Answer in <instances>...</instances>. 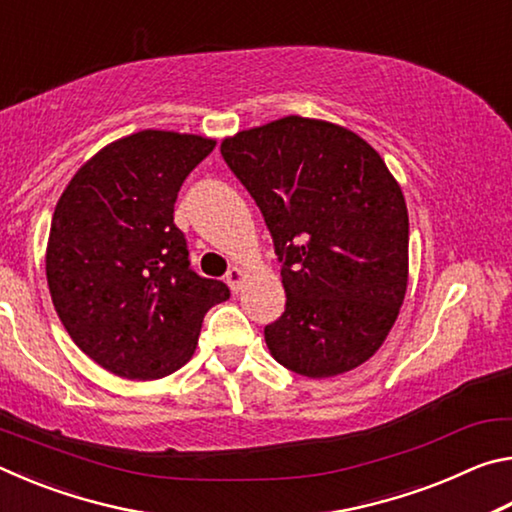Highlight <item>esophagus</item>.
<instances>
[{"label":"esophagus","mask_w":512,"mask_h":512,"mask_svg":"<svg viewBox=\"0 0 512 512\" xmlns=\"http://www.w3.org/2000/svg\"><path fill=\"white\" fill-rule=\"evenodd\" d=\"M244 277H246V273L241 271V268H237V266H232L230 271L225 273V282H228V287L232 289V293H239L241 282H244Z\"/></svg>","instance_id":"obj_1"}]
</instances>
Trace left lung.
Listing matches in <instances>:
<instances>
[{
    "instance_id": "8db88e82",
    "label": "left lung",
    "mask_w": 512,
    "mask_h": 512,
    "mask_svg": "<svg viewBox=\"0 0 512 512\" xmlns=\"http://www.w3.org/2000/svg\"><path fill=\"white\" fill-rule=\"evenodd\" d=\"M282 262L287 307L264 327L273 359L311 379L361 366L409 282V212L386 162L348 128L282 117L221 142Z\"/></svg>"
}]
</instances>
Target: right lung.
I'll return each mask as SVG.
<instances>
[{"label": "right lung", "instance_id": "right-lung-1", "mask_svg": "<svg viewBox=\"0 0 512 512\" xmlns=\"http://www.w3.org/2000/svg\"><path fill=\"white\" fill-rule=\"evenodd\" d=\"M216 146L210 137L140 131L69 180L51 219L47 282L72 341L124 379L167 377L192 359L207 309L230 298L189 268L173 205Z\"/></svg>", "mask_w": 512, "mask_h": 512}]
</instances>
